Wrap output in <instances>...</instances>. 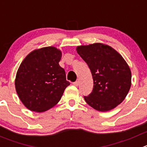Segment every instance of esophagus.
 I'll return each mask as SVG.
<instances>
[{"mask_svg":"<svg viewBox=\"0 0 147 147\" xmlns=\"http://www.w3.org/2000/svg\"><path fill=\"white\" fill-rule=\"evenodd\" d=\"M73 84H74V86H76V87H78V85H79V82H78V81H76V82H74Z\"/></svg>","mask_w":147,"mask_h":147,"instance_id":"esophagus-1","label":"esophagus"}]
</instances>
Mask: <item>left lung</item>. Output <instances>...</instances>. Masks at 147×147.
<instances>
[{
    "label": "left lung",
    "instance_id": "8db88e82",
    "mask_svg": "<svg viewBox=\"0 0 147 147\" xmlns=\"http://www.w3.org/2000/svg\"><path fill=\"white\" fill-rule=\"evenodd\" d=\"M76 52L90 68L93 89L84 100L94 109L108 111L120 104L131 86V71L114 48L102 43L76 47Z\"/></svg>",
    "mask_w": 147,
    "mask_h": 147
}]
</instances>
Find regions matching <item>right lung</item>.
I'll return each instance as SVG.
<instances>
[{"label":"right lung","instance_id":"obj_1","mask_svg":"<svg viewBox=\"0 0 147 147\" xmlns=\"http://www.w3.org/2000/svg\"><path fill=\"white\" fill-rule=\"evenodd\" d=\"M60 49L46 47L30 52L20 64L15 89L24 106L35 112H44L57 104L70 84L60 66Z\"/></svg>","mask_w":147,"mask_h":147}]
</instances>
